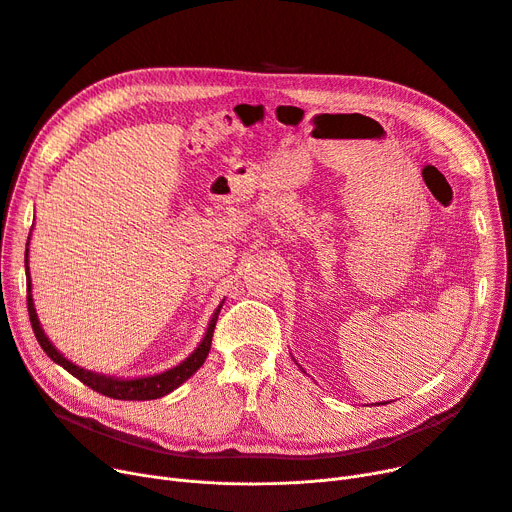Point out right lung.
<instances>
[{
	"label": "right lung",
	"mask_w": 512,
	"mask_h": 512,
	"mask_svg": "<svg viewBox=\"0 0 512 512\" xmlns=\"http://www.w3.org/2000/svg\"><path fill=\"white\" fill-rule=\"evenodd\" d=\"M24 255H29L26 251ZM24 263H29V257H24ZM26 270H29V265H24ZM26 305H29V317H31V326L33 332L37 336V342L41 344L43 351L47 353V357H51V361H56L58 365H62L68 373H72L74 378H78L83 384H87L91 390L103 394V396H110L116 400H153V398H161L170 394L172 390H176L182 382H186L191 375L205 363L207 355H209V348H211V338H213V330H215V321H218V313L222 309V305L215 309L211 321H209V328L205 338L201 340V344L197 346V351L184 359L180 365L159 373V375H151V378H139V380H116V378H105V375L99 373H91L76 367L74 363H70L66 357H62L53 344L47 340L45 332L39 326V319L35 313V305H33V297H31V278L29 284H26Z\"/></svg>",
	"instance_id": "obj_1"
}]
</instances>
